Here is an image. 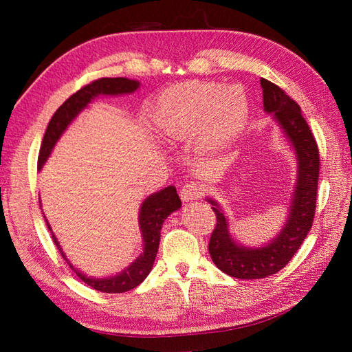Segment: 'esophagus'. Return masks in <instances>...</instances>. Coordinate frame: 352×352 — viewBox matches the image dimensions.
I'll list each match as a JSON object with an SVG mask.
<instances>
[{
  "instance_id": "esophagus-1",
  "label": "esophagus",
  "mask_w": 352,
  "mask_h": 352,
  "mask_svg": "<svg viewBox=\"0 0 352 352\" xmlns=\"http://www.w3.org/2000/svg\"><path fill=\"white\" fill-rule=\"evenodd\" d=\"M204 186L198 183V182H189L186 183L182 190H180V195L183 201H192V199H198V198H203L204 195Z\"/></svg>"
}]
</instances>
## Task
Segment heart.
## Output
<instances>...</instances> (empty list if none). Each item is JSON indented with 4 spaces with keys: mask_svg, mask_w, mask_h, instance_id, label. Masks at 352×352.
I'll return each mask as SVG.
<instances>
[{
    "mask_svg": "<svg viewBox=\"0 0 352 352\" xmlns=\"http://www.w3.org/2000/svg\"><path fill=\"white\" fill-rule=\"evenodd\" d=\"M246 113L248 102L241 87L188 81L159 96L153 124L172 139L195 136L207 126L208 138L222 142L242 129Z\"/></svg>",
    "mask_w": 352,
    "mask_h": 352,
    "instance_id": "obj_1",
    "label": "heart"
}]
</instances>
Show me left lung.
Listing matches in <instances>:
<instances>
[{"instance_id":"8db88e82","label":"left lung","mask_w":352,"mask_h":352,"mask_svg":"<svg viewBox=\"0 0 352 352\" xmlns=\"http://www.w3.org/2000/svg\"><path fill=\"white\" fill-rule=\"evenodd\" d=\"M260 85L263 87L265 109L269 113H274L287 134L290 144L295 148L300 170L286 227L275 241L263 248L250 250L234 243L228 233L226 216L214 201L208 199L216 216L208 252L222 272L241 280L265 278L281 271L289 263L295 252L301 248L313 226L318 198L320 157L315 136L301 113V107L269 80L261 78Z\"/></svg>"}]
</instances>
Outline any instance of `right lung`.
Segmentation results:
<instances>
[{
    "instance_id": "right-lung-1",
    "label": "right lung",
    "mask_w": 352,
    "mask_h": 352,
    "mask_svg": "<svg viewBox=\"0 0 352 352\" xmlns=\"http://www.w3.org/2000/svg\"><path fill=\"white\" fill-rule=\"evenodd\" d=\"M139 87V83L134 80L129 78H98L94 80L91 83L83 86L72 94L68 100H66L60 107L56 110V113L52 115L51 121L45 131V136L42 140V145L39 149V157H37V169L43 166V163L47 162L50 157L52 148H54L56 142L62 136V133L66 130V126L71 124V121L76 118L81 110H83L91 100H94L96 95H121V94H131ZM182 207V199L178 197L177 189L174 186L163 189L160 192L154 193V195L148 197L140 208V228L142 234H144V254L134 261V263L126 267L122 274L110 276V278H89V276L78 272L77 269L69 263V267L77 274L81 281H85L87 286H91L95 290L104 292V294H122V292L131 290L144 281L149 271L153 269V263L157 256V250H159L160 243V230L164 219L168 216L178 210ZM48 226V223H47ZM50 228V226H48ZM52 234V233H51ZM52 242L62 252L60 245H58L57 239L54 234L51 236ZM63 258L68 261L62 252Z\"/></svg>"
}]
</instances>
